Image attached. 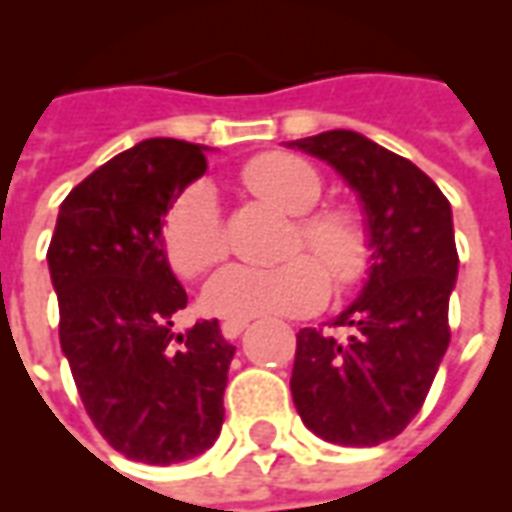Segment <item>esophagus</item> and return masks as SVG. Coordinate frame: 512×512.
Returning a JSON list of instances; mask_svg holds the SVG:
<instances>
[{
  "label": "esophagus",
  "mask_w": 512,
  "mask_h": 512,
  "mask_svg": "<svg viewBox=\"0 0 512 512\" xmlns=\"http://www.w3.org/2000/svg\"><path fill=\"white\" fill-rule=\"evenodd\" d=\"M245 326H248V318H226L224 324H221V334H224L226 340H234V337H240Z\"/></svg>",
  "instance_id": "1"
}]
</instances>
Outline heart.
<instances>
[{"label":"heart","mask_w":512,"mask_h":512,"mask_svg":"<svg viewBox=\"0 0 512 512\" xmlns=\"http://www.w3.org/2000/svg\"><path fill=\"white\" fill-rule=\"evenodd\" d=\"M242 183L256 197L297 218L291 237L294 256L278 267L232 264L205 286L202 305L221 318L313 313L324 305L329 278L337 288L359 286L370 275L372 234L359 210L348 205H318L324 178L307 159L288 151L253 156L240 172ZM161 248L180 278H199L226 256V234L213 188L194 183L180 194L161 218ZM327 270L324 271L323 267Z\"/></svg>","instance_id":"obj_1"}]
</instances>
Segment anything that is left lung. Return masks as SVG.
Returning a JSON list of instances; mask_svg holds the SVG:
<instances>
[{"mask_svg":"<svg viewBox=\"0 0 512 512\" xmlns=\"http://www.w3.org/2000/svg\"><path fill=\"white\" fill-rule=\"evenodd\" d=\"M329 161L359 191L370 224V280L329 329H299L291 397L307 429L370 448L397 437L424 405L443 361L459 253L451 202L405 156L334 129L291 142Z\"/></svg>","mask_w":512,"mask_h":512,"instance_id":"left-lung-1","label":"left lung"}]
</instances>
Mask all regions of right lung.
Returning <instances> with one entry per match:
<instances>
[{
	"instance_id": "right-lung-1",
	"label": "right lung",
	"mask_w": 512,
	"mask_h": 512,
	"mask_svg": "<svg viewBox=\"0 0 512 512\" xmlns=\"http://www.w3.org/2000/svg\"><path fill=\"white\" fill-rule=\"evenodd\" d=\"M202 145L145 140L91 172L61 202L48 267L59 340L88 418L126 459L178 464L224 424L234 345L218 321L175 334L186 307L161 248V218L205 175Z\"/></svg>"
}]
</instances>
